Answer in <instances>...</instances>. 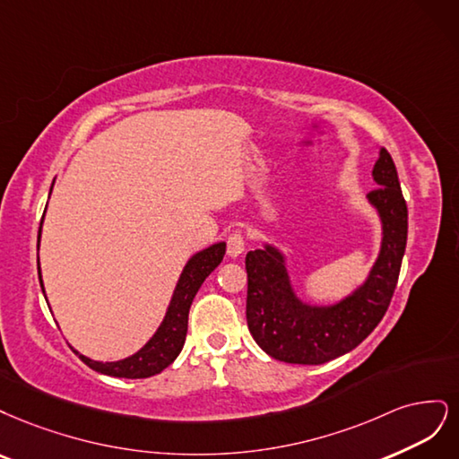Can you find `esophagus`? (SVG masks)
Here are the masks:
<instances>
[{
    "label": "esophagus",
    "mask_w": 459,
    "mask_h": 459,
    "mask_svg": "<svg viewBox=\"0 0 459 459\" xmlns=\"http://www.w3.org/2000/svg\"><path fill=\"white\" fill-rule=\"evenodd\" d=\"M244 247H246L244 234H242L240 230L232 232V234L229 236V240H227V254H229L230 257H238V255L242 254V251H244Z\"/></svg>",
    "instance_id": "obj_1"
}]
</instances>
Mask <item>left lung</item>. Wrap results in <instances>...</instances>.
<instances>
[{
  "mask_svg": "<svg viewBox=\"0 0 459 459\" xmlns=\"http://www.w3.org/2000/svg\"><path fill=\"white\" fill-rule=\"evenodd\" d=\"M372 175L377 188L368 192V200L381 217V251L366 282L343 301L330 307L303 303L276 247L247 251V328L273 359L290 364L330 362L359 347L385 316L406 249L408 208L394 161L385 149H381Z\"/></svg>",
  "mask_w": 459,
  "mask_h": 459,
  "instance_id": "8db88e82",
  "label": "left lung"
}]
</instances>
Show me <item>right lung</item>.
<instances>
[{
    "label": "right lung",
    "instance_id": "1",
    "mask_svg": "<svg viewBox=\"0 0 459 459\" xmlns=\"http://www.w3.org/2000/svg\"><path fill=\"white\" fill-rule=\"evenodd\" d=\"M41 234V227H39ZM39 234H38V247H39ZM227 244L219 242L210 247L198 251L196 255H192L186 263V267L177 282V288L173 291L171 303L168 307V313L158 332L152 335V339L146 343L139 352L117 362H97L83 357L78 351H74L91 369L99 374L112 376V377H127V379H143L160 374L161 369H166L177 357L185 345V337L188 330V310L195 299L196 291L204 284V280L208 278L217 264L225 257ZM38 274H39V286L43 291L41 273H39V259H38Z\"/></svg>",
    "mask_w": 459,
    "mask_h": 459
}]
</instances>
